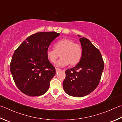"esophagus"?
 <instances>
[{
	"mask_svg": "<svg viewBox=\"0 0 122 122\" xmlns=\"http://www.w3.org/2000/svg\"><path fill=\"white\" fill-rule=\"evenodd\" d=\"M61 71V69L58 68H56V72H59V71Z\"/></svg>",
	"mask_w": 122,
	"mask_h": 122,
	"instance_id": "esophagus-1",
	"label": "esophagus"
}]
</instances>
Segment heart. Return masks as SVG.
<instances>
[{
	"label": "heart",
	"mask_w": 122,
	"mask_h": 122,
	"mask_svg": "<svg viewBox=\"0 0 122 122\" xmlns=\"http://www.w3.org/2000/svg\"><path fill=\"white\" fill-rule=\"evenodd\" d=\"M49 60L55 63L61 55V58L55 63L57 67H64L69 64L71 66L77 65L81 60L82 49L81 46L68 39H63L55 44V49L48 48L46 51Z\"/></svg>",
	"instance_id": "heart-1"
}]
</instances>
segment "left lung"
Listing matches in <instances>:
<instances>
[{"mask_svg": "<svg viewBox=\"0 0 122 122\" xmlns=\"http://www.w3.org/2000/svg\"><path fill=\"white\" fill-rule=\"evenodd\" d=\"M79 40L82 49L81 59L75 67L65 71L63 84L67 95L76 97L88 95L97 88L104 68L99 50L88 39L83 37Z\"/></svg>", "mask_w": 122, "mask_h": 122, "instance_id": "1", "label": "left lung"}]
</instances>
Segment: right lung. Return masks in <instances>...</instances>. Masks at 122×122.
Instances as JSON below:
<instances>
[{
    "mask_svg": "<svg viewBox=\"0 0 122 122\" xmlns=\"http://www.w3.org/2000/svg\"><path fill=\"white\" fill-rule=\"evenodd\" d=\"M60 33L41 32L27 37L14 53L10 70L16 86L27 96L42 95L48 91L55 74L46 51Z\"/></svg>",
    "mask_w": 122,
    "mask_h": 122,
    "instance_id": "add662e5",
    "label": "right lung"
}]
</instances>
